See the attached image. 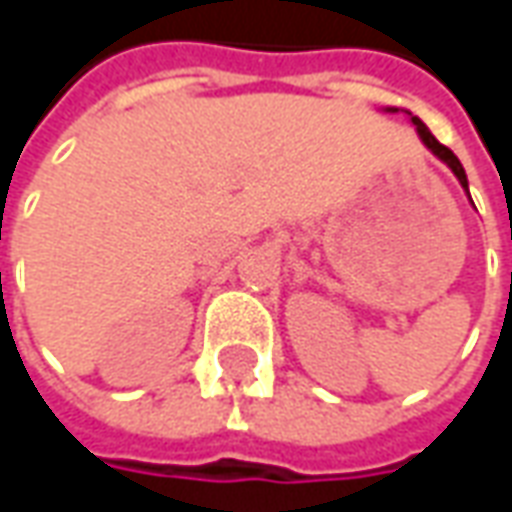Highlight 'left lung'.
<instances>
[{"label": "left lung", "mask_w": 512, "mask_h": 512, "mask_svg": "<svg viewBox=\"0 0 512 512\" xmlns=\"http://www.w3.org/2000/svg\"><path fill=\"white\" fill-rule=\"evenodd\" d=\"M399 110H402V107H385V113H399ZM402 113H405L407 119H410V124L416 127L418 138H421V144L427 146V149H430L432 155L438 157L441 163H446V166L452 169V174H455L457 182H460V188H463V191H466V194H468L466 169H463V163H460V160H457V157H455V152H452L449 146H443L441 141H438V138H435V135H432V132L427 130V124H424V121L418 119V116H413L410 110H402ZM468 199H471V196H468ZM471 205H474V202H471Z\"/></svg>", "instance_id": "1"}]
</instances>
